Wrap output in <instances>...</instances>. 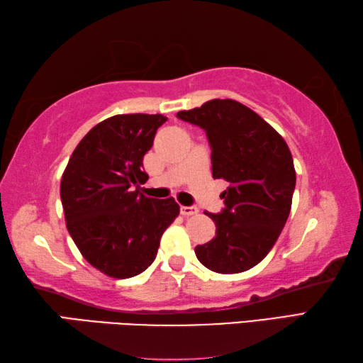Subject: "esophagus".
<instances>
[{
    "label": "esophagus",
    "mask_w": 363,
    "mask_h": 363,
    "mask_svg": "<svg viewBox=\"0 0 363 363\" xmlns=\"http://www.w3.org/2000/svg\"><path fill=\"white\" fill-rule=\"evenodd\" d=\"M196 213H199V208L196 206H181L182 216H194Z\"/></svg>",
    "instance_id": "1"
}]
</instances>
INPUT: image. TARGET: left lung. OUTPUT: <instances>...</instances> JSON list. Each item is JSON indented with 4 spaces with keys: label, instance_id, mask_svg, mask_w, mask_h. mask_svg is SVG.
<instances>
[{
    "label": "left lung",
    "instance_id": "left-lung-1",
    "mask_svg": "<svg viewBox=\"0 0 363 363\" xmlns=\"http://www.w3.org/2000/svg\"><path fill=\"white\" fill-rule=\"evenodd\" d=\"M205 130L214 179L227 187L224 210L206 213L216 237L196 245L199 261L213 272L238 274L255 267L277 242L291 210L296 173L284 138L259 115L233 99H213L177 112Z\"/></svg>",
    "mask_w": 363,
    "mask_h": 363
}]
</instances>
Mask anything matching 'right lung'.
Wrapping results in <instances>:
<instances>
[{
  "instance_id": "add662e5",
  "label": "right lung",
  "mask_w": 363,
  "mask_h": 363,
  "mask_svg": "<svg viewBox=\"0 0 363 363\" xmlns=\"http://www.w3.org/2000/svg\"><path fill=\"white\" fill-rule=\"evenodd\" d=\"M168 118L115 115L79 140L60 181L65 223L79 253L113 279H130L155 261L160 238L179 214L173 196L139 192L143 158Z\"/></svg>"
}]
</instances>
